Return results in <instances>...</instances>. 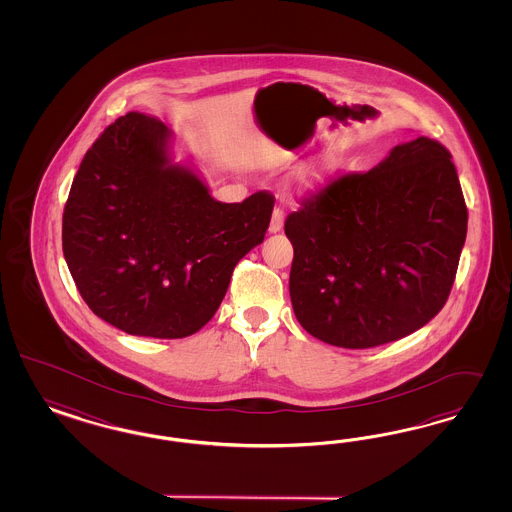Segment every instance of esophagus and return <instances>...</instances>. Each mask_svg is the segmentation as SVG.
<instances>
[{
	"instance_id": "1",
	"label": "esophagus",
	"mask_w": 512,
	"mask_h": 512,
	"mask_svg": "<svg viewBox=\"0 0 512 512\" xmlns=\"http://www.w3.org/2000/svg\"><path fill=\"white\" fill-rule=\"evenodd\" d=\"M281 227H283V210H281L279 206H276L274 212H272V219H270L268 231H270V233H279Z\"/></svg>"
}]
</instances>
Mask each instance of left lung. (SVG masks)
I'll return each mask as SVG.
<instances>
[{"mask_svg":"<svg viewBox=\"0 0 512 512\" xmlns=\"http://www.w3.org/2000/svg\"><path fill=\"white\" fill-rule=\"evenodd\" d=\"M467 233L450 152L417 137L345 172L287 216L289 293L313 338L345 349L400 340L445 306Z\"/></svg>","mask_w":512,"mask_h":512,"instance_id":"obj_1","label":"left lung"}]
</instances>
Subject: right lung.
I'll list each match as a JSON object with an SVG mask.
<instances>
[{"mask_svg":"<svg viewBox=\"0 0 512 512\" xmlns=\"http://www.w3.org/2000/svg\"><path fill=\"white\" fill-rule=\"evenodd\" d=\"M171 129L129 112L86 152L63 210V255L88 308L131 336L206 325L234 266L264 240L274 197L219 202L172 163Z\"/></svg>","mask_w":512,"mask_h":512,"instance_id":"add662e5","label":"right lung"}]
</instances>
